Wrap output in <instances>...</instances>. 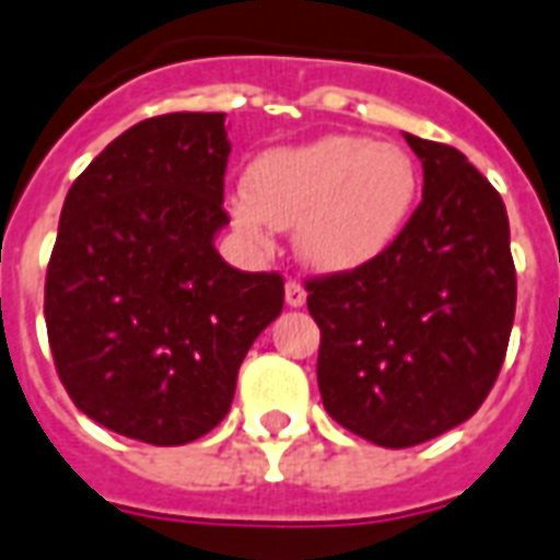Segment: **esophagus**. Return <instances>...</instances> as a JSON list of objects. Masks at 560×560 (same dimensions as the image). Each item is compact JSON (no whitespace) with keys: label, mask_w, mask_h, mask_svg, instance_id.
I'll use <instances>...</instances> for the list:
<instances>
[{"label":"esophagus","mask_w":560,"mask_h":560,"mask_svg":"<svg viewBox=\"0 0 560 560\" xmlns=\"http://www.w3.org/2000/svg\"><path fill=\"white\" fill-rule=\"evenodd\" d=\"M284 302H288L290 307H302L307 302V293L305 288L299 284V281H288L284 284Z\"/></svg>","instance_id":"obj_1"}]
</instances>
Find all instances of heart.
Returning a JSON list of instances; mask_svg holds the SVG:
<instances>
[{
    "instance_id": "obj_1",
    "label": "heart",
    "mask_w": 560,
    "mask_h": 560,
    "mask_svg": "<svg viewBox=\"0 0 560 560\" xmlns=\"http://www.w3.org/2000/svg\"><path fill=\"white\" fill-rule=\"evenodd\" d=\"M421 174L404 148L328 133L258 153L229 197L232 226L258 246L290 229L302 264L354 272L389 253L416 214Z\"/></svg>"
}]
</instances>
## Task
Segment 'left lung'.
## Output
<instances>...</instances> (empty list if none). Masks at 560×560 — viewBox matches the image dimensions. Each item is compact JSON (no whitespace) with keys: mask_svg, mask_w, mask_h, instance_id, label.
Instances as JSON below:
<instances>
[{"mask_svg":"<svg viewBox=\"0 0 560 560\" xmlns=\"http://www.w3.org/2000/svg\"><path fill=\"white\" fill-rule=\"evenodd\" d=\"M404 139L424 168L404 237L363 270L307 281L325 409L381 447L430 442L477 412L517 302L503 197L451 144Z\"/></svg>","mask_w":560,"mask_h":560,"instance_id":"1","label":"left lung"}]
</instances>
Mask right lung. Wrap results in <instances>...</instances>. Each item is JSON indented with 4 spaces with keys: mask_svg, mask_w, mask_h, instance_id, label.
I'll return each mask as SVG.
<instances>
[{
    "mask_svg": "<svg viewBox=\"0 0 560 560\" xmlns=\"http://www.w3.org/2000/svg\"><path fill=\"white\" fill-rule=\"evenodd\" d=\"M226 113L144 118L66 194L46 272L55 366L83 416L174 447L223 421L237 369L281 314L279 272L229 267Z\"/></svg>",
    "mask_w": 560,
    "mask_h": 560,
    "instance_id": "1",
    "label": "right lung"
}]
</instances>
